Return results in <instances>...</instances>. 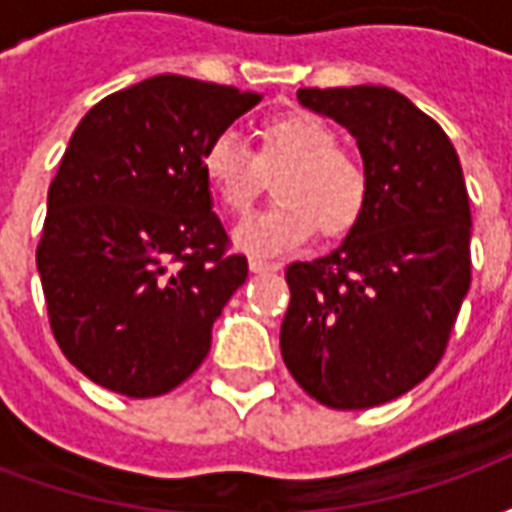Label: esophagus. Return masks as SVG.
I'll return each mask as SVG.
<instances>
[{
  "mask_svg": "<svg viewBox=\"0 0 512 512\" xmlns=\"http://www.w3.org/2000/svg\"><path fill=\"white\" fill-rule=\"evenodd\" d=\"M277 268V263H268V260H260V257H249V271L252 274H271Z\"/></svg>",
  "mask_w": 512,
  "mask_h": 512,
  "instance_id": "34e87169",
  "label": "esophagus"
}]
</instances>
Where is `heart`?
I'll return each instance as SVG.
<instances>
[{"label": "heart", "instance_id": "b5f03b06", "mask_svg": "<svg viewBox=\"0 0 512 512\" xmlns=\"http://www.w3.org/2000/svg\"><path fill=\"white\" fill-rule=\"evenodd\" d=\"M202 178L230 216H244L274 178L277 202L238 227L235 241L249 252H285L315 230L340 241L362 222L370 202L365 164L340 147L337 128L310 112L266 120L249 153L233 134L213 136L200 156Z\"/></svg>", "mask_w": 512, "mask_h": 512}]
</instances>
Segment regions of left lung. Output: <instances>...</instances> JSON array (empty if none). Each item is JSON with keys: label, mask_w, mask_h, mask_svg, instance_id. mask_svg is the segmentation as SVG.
Returning <instances> with one entry per match:
<instances>
[{"label": "left lung", "mask_w": 512, "mask_h": 512, "mask_svg": "<svg viewBox=\"0 0 512 512\" xmlns=\"http://www.w3.org/2000/svg\"><path fill=\"white\" fill-rule=\"evenodd\" d=\"M296 95L356 136L370 202L332 255L285 268L282 359L323 406H381L439 365L472 282L461 161L439 123L397 90L359 84Z\"/></svg>", "instance_id": "left-lung-1"}]
</instances>
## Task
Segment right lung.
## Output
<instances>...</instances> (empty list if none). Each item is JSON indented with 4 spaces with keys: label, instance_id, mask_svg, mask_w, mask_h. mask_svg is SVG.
Listing matches in <instances>:
<instances>
[{
    "label": "right lung",
    "instance_id": "1",
    "mask_svg": "<svg viewBox=\"0 0 512 512\" xmlns=\"http://www.w3.org/2000/svg\"><path fill=\"white\" fill-rule=\"evenodd\" d=\"M260 98L164 73L106 95L73 131L38 271L54 340L98 386L167 395L211 351L249 266L211 211L200 156Z\"/></svg>",
    "mask_w": 512,
    "mask_h": 512
}]
</instances>
